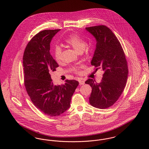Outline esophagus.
Returning <instances> with one entry per match:
<instances>
[{
	"mask_svg": "<svg viewBox=\"0 0 149 149\" xmlns=\"http://www.w3.org/2000/svg\"><path fill=\"white\" fill-rule=\"evenodd\" d=\"M79 81V84L80 85H84L85 84V81L83 80H80Z\"/></svg>",
	"mask_w": 149,
	"mask_h": 149,
	"instance_id": "esophagus-1",
	"label": "esophagus"
}]
</instances>
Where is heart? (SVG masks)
<instances>
[{
	"mask_svg": "<svg viewBox=\"0 0 149 149\" xmlns=\"http://www.w3.org/2000/svg\"><path fill=\"white\" fill-rule=\"evenodd\" d=\"M65 42L72 46L77 52L81 53L84 50L88 52V47L86 46V42L85 40L75 34H72L64 40ZM62 47L59 45H56L54 48L53 54L57 62H60L62 58ZM73 70L79 72V68L74 67Z\"/></svg>",
	"mask_w": 149,
	"mask_h": 149,
	"instance_id": "obj_1",
	"label": "heart"
}]
</instances>
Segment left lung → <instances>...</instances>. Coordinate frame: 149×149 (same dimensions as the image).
Returning <instances> with one entry per match:
<instances>
[{
    "mask_svg": "<svg viewBox=\"0 0 149 149\" xmlns=\"http://www.w3.org/2000/svg\"><path fill=\"white\" fill-rule=\"evenodd\" d=\"M85 29L96 41L91 65L104 71L100 83L91 79L85 82L92 87L89 103L106 109L118 100L125 89L128 74L127 61L120 43L108 27L100 25Z\"/></svg>",
    "mask_w": 149,
    "mask_h": 149,
    "instance_id": "left-lung-1",
    "label": "left lung"
}]
</instances>
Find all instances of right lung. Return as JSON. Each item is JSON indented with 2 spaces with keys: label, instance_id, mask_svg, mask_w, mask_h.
I'll list each match as a JSON object with an SVG mask.
<instances>
[{
  "label": "right lung",
  "instance_id": "1",
  "mask_svg": "<svg viewBox=\"0 0 149 149\" xmlns=\"http://www.w3.org/2000/svg\"><path fill=\"white\" fill-rule=\"evenodd\" d=\"M60 30H46L34 36L27 45L23 57L24 86L30 98L40 111L57 116L68 110L79 82L65 81L54 85L50 76L58 65L50 53V43Z\"/></svg>",
  "mask_w": 149,
  "mask_h": 149
}]
</instances>
